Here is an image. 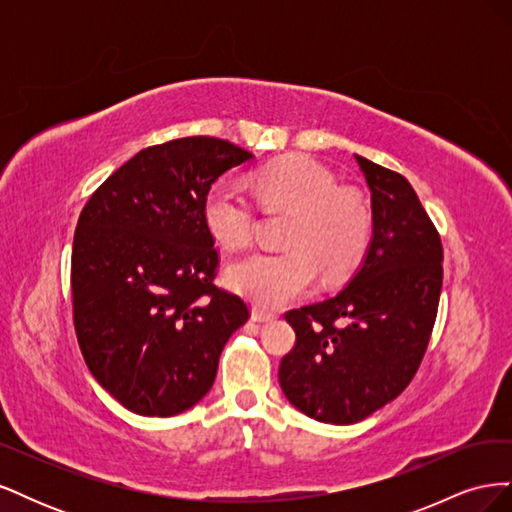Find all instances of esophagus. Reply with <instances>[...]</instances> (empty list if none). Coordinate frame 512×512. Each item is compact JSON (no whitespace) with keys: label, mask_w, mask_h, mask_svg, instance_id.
Returning <instances> with one entry per match:
<instances>
[{"label":"esophagus","mask_w":512,"mask_h":512,"mask_svg":"<svg viewBox=\"0 0 512 512\" xmlns=\"http://www.w3.org/2000/svg\"><path fill=\"white\" fill-rule=\"evenodd\" d=\"M273 318H275V314L265 312V309H258V307L252 309V320H254V322H271Z\"/></svg>","instance_id":"obj_1"}]
</instances>
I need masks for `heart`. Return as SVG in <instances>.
I'll list each match as a JSON object with an SVG mask.
<instances>
[{"mask_svg": "<svg viewBox=\"0 0 512 512\" xmlns=\"http://www.w3.org/2000/svg\"><path fill=\"white\" fill-rule=\"evenodd\" d=\"M250 185L267 211L290 209L286 252H258L226 271L228 286L262 309H277L301 297L316 280L339 277L359 265L369 237L371 211L361 192L337 185L331 170L292 153L256 168ZM203 222L215 243L243 250L254 239V209L237 188L218 183L203 200Z\"/></svg>", "mask_w": 512, "mask_h": 512, "instance_id": "obj_1", "label": "heart"}]
</instances>
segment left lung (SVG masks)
I'll use <instances>...</instances> for the list:
<instances>
[{
    "label": "left lung",
    "mask_w": 512,
    "mask_h": 512,
    "mask_svg": "<svg viewBox=\"0 0 512 512\" xmlns=\"http://www.w3.org/2000/svg\"><path fill=\"white\" fill-rule=\"evenodd\" d=\"M371 192V241L335 297L286 314L297 344L280 363L290 404L352 425L414 378L436 322L442 243L406 177L354 156Z\"/></svg>",
    "instance_id": "1"
}]
</instances>
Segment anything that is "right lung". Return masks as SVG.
Segmentation results:
<instances>
[{"instance_id":"add662e5","label":"right lung","mask_w":512,"mask_h":512,"mask_svg":"<svg viewBox=\"0 0 512 512\" xmlns=\"http://www.w3.org/2000/svg\"><path fill=\"white\" fill-rule=\"evenodd\" d=\"M254 156L188 136L138 151L81 211L72 245L74 329L91 374L123 408L175 416L203 399L220 354L250 318L215 288L203 200Z\"/></svg>"}]
</instances>
